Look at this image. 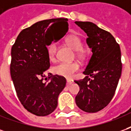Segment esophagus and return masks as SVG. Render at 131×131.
<instances>
[{
	"instance_id": "esophagus-1",
	"label": "esophagus",
	"mask_w": 131,
	"mask_h": 131,
	"mask_svg": "<svg viewBox=\"0 0 131 131\" xmlns=\"http://www.w3.org/2000/svg\"><path fill=\"white\" fill-rule=\"evenodd\" d=\"M72 83H73V81H71V80H69V79L67 80V85H71Z\"/></svg>"
}]
</instances>
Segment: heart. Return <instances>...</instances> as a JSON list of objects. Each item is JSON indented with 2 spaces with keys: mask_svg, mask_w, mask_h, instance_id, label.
<instances>
[{
  "mask_svg": "<svg viewBox=\"0 0 131 131\" xmlns=\"http://www.w3.org/2000/svg\"><path fill=\"white\" fill-rule=\"evenodd\" d=\"M65 43L73 50L76 51V55L80 58H83L85 54V51L81 48L82 41L78 36L74 34L69 35L65 38ZM57 52V45L55 43H52L48 48V53L50 60L51 61L55 60ZM79 69V65L77 62L60 63L53 67V72L58 76L64 77L70 79L74 77L75 72Z\"/></svg>",
  "mask_w": 131,
  "mask_h": 131,
  "instance_id": "1",
  "label": "heart"
}]
</instances>
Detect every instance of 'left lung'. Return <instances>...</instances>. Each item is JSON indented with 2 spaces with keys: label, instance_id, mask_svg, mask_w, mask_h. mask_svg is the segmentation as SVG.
Here are the masks:
<instances>
[{
  "label": "left lung",
  "instance_id": "8db88e82",
  "mask_svg": "<svg viewBox=\"0 0 131 131\" xmlns=\"http://www.w3.org/2000/svg\"><path fill=\"white\" fill-rule=\"evenodd\" d=\"M88 36L86 43L93 54L83 72L86 77L75 81L80 91L75 100L78 107L88 113L104 109L114 95L121 77V50L110 32L91 21H75Z\"/></svg>",
  "mask_w": 131,
  "mask_h": 131
}]
</instances>
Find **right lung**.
I'll return each instance as SVG.
<instances>
[{
  "instance_id": "right-lung-1",
  "label": "right lung",
  "mask_w": 131,
  "mask_h": 131,
  "mask_svg": "<svg viewBox=\"0 0 131 131\" xmlns=\"http://www.w3.org/2000/svg\"><path fill=\"white\" fill-rule=\"evenodd\" d=\"M68 19L57 18L38 21L19 33L11 50L10 74L19 101L33 114L45 116L57 106V98L66 85L64 77L48 75L50 68L47 46L55 34L59 39L68 31ZM48 79L46 78L45 80Z\"/></svg>"
}]
</instances>
